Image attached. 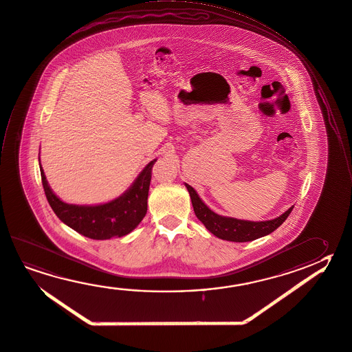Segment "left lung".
Here are the masks:
<instances>
[{
	"mask_svg": "<svg viewBox=\"0 0 352 352\" xmlns=\"http://www.w3.org/2000/svg\"><path fill=\"white\" fill-rule=\"evenodd\" d=\"M186 189L190 194L191 204L194 208V212L197 219L203 222L204 226L209 230L210 232L215 234L216 237L221 240L232 241V242H247L253 241L265 234H271L276 228H279L285 219L289 216L292 206L284 214L278 216L273 220L268 221H247L239 220L234 217L217 215L212 210H210L203 200L199 197L197 191L189 184H185Z\"/></svg>",
	"mask_w": 352,
	"mask_h": 352,
	"instance_id": "1",
	"label": "left lung"
}]
</instances>
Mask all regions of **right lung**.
<instances>
[{
  "mask_svg": "<svg viewBox=\"0 0 352 352\" xmlns=\"http://www.w3.org/2000/svg\"><path fill=\"white\" fill-rule=\"evenodd\" d=\"M157 160L149 162L129 190L110 203L101 205H73L62 201L52 191L39 162L44 192L50 208L69 228L93 240H109L130 234L147 212L152 168Z\"/></svg>",
  "mask_w": 352,
  "mask_h": 352,
  "instance_id": "obj_1",
  "label": "right lung"
}]
</instances>
